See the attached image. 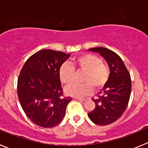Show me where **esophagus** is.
<instances>
[{"label":"esophagus","instance_id":"esophagus-1","mask_svg":"<svg viewBox=\"0 0 148 148\" xmlns=\"http://www.w3.org/2000/svg\"><path fill=\"white\" fill-rule=\"evenodd\" d=\"M76 99H78V100L81 101H84L87 100V99H82V98H76Z\"/></svg>","mask_w":148,"mask_h":148}]
</instances>
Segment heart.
Masks as SVG:
<instances>
[{"instance_id":"obj_1","label":"heart","mask_w":148,"mask_h":148,"mask_svg":"<svg viewBox=\"0 0 148 148\" xmlns=\"http://www.w3.org/2000/svg\"><path fill=\"white\" fill-rule=\"evenodd\" d=\"M74 65L78 70L85 72L84 84H73L65 89L67 95L83 97L92 92L93 88L99 90L104 87L110 78V68L102 59L92 54H84L74 60ZM59 77L64 84L68 85L74 81L75 70L69 63H64L60 67Z\"/></svg>"}]
</instances>
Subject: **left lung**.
<instances>
[{
	"label": "left lung",
	"mask_w": 148,
	"mask_h": 148,
	"mask_svg": "<svg viewBox=\"0 0 148 148\" xmlns=\"http://www.w3.org/2000/svg\"><path fill=\"white\" fill-rule=\"evenodd\" d=\"M90 51L99 53L108 62L110 78L96 99L95 109L88 113L89 118L99 125H108L122 116L127 107L131 92V79L125 64L113 51L95 47Z\"/></svg>",
	"instance_id": "1"
}]
</instances>
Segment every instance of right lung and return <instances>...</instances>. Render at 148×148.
<instances>
[{"instance_id":"right-lung-1","label":"right lung","mask_w":148,"mask_h":148,"mask_svg":"<svg viewBox=\"0 0 148 148\" xmlns=\"http://www.w3.org/2000/svg\"><path fill=\"white\" fill-rule=\"evenodd\" d=\"M70 56L60 51L42 49L30 56L21 70L18 99L29 119L38 126L52 127L64 117L72 98L63 95L59 70Z\"/></svg>"}]
</instances>
